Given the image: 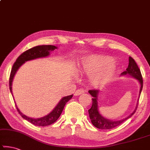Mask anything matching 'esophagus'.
I'll return each instance as SVG.
<instances>
[{"label":"esophagus","mask_w":150,"mask_h":150,"mask_svg":"<svg viewBox=\"0 0 150 150\" xmlns=\"http://www.w3.org/2000/svg\"><path fill=\"white\" fill-rule=\"evenodd\" d=\"M84 93H85V91H84V89H81V88H80V89H78L74 93V95H76V96H78V95H82Z\"/></svg>","instance_id":"esophagus-1"}]
</instances>
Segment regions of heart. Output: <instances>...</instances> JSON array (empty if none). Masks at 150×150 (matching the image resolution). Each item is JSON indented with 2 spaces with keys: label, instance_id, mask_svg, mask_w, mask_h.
Wrapping results in <instances>:
<instances>
[{
  "label": "heart",
  "instance_id": "b5f03b06",
  "mask_svg": "<svg viewBox=\"0 0 150 150\" xmlns=\"http://www.w3.org/2000/svg\"><path fill=\"white\" fill-rule=\"evenodd\" d=\"M80 70L88 74L93 73L91 81L95 86H102L110 82L116 72L113 59L110 57L103 56H91L84 58Z\"/></svg>",
  "mask_w": 150,
  "mask_h": 150
}]
</instances>
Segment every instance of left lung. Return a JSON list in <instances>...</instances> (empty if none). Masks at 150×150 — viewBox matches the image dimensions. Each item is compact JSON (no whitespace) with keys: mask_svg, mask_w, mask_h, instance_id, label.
<instances>
[{"mask_svg":"<svg viewBox=\"0 0 150 150\" xmlns=\"http://www.w3.org/2000/svg\"><path fill=\"white\" fill-rule=\"evenodd\" d=\"M125 75H129L131 76L134 78V79H137L140 83V91H139V96L141 93H142V88H143V79L142 74H141V71L139 68L137 64H136L135 61H134L131 57H129V66L127 68L125 71L121 74V76H125ZM88 93H90L91 96L93 97L92 101V106L88 110V114H89V117L91 119V121L94 127H95L97 129H103V130H107V129H112L113 128L116 127L121 125L123 122H125V120H127V119L133 116V115L135 113L137 108L138 106V103H137L136 108L134 109V111L131 114H130L129 116H127V118H125L120 120H109L104 118L103 116H102L100 113L99 112L98 110V102H97V97H98L99 94V91L98 90H89ZM139 102V100H138Z\"/></svg>","mask_w":150,"mask_h":150,"instance_id":"obj_1","label":"left lung"}]
</instances>
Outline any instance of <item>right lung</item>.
<instances>
[{"label":"right lung","instance_id":"right-lung-1","mask_svg":"<svg viewBox=\"0 0 150 150\" xmlns=\"http://www.w3.org/2000/svg\"><path fill=\"white\" fill-rule=\"evenodd\" d=\"M55 49H57V47L53 46V45H40V46L34 47L33 48L27 50V51L23 52V53H21L17 57L16 62L14 63L13 66L12 67L9 78V89L12 95L13 80L15 74H16L17 71L20 68L21 65H23L25 62H28V61L35 59H37V58L47 57V56L50 55V52L53 51ZM72 96L73 95H71L63 97L59 103H58L57 105L55 106V108L53 110V111L50 112L47 116H45L42 117V118H32L25 116V115L23 114L20 112V110L17 108V105H16V106L17 112H19V114L21 115L23 119L28 120L30 123L33 124L34 125L38 126V127H46V126L50 125L56 122V120L59 118L61 114L62 113L65 105H66L67 102L69 100H70Z\"/></svg>","mask_w":150,"mask_h":150}]
</instances>
